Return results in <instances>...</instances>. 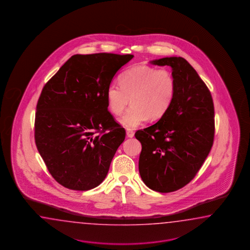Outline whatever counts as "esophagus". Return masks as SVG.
Instances as JSON below:
<instances>
[{
    "label": "esophagus",
    "mask_w": 250,
    "mask_h": 250,
    "mask_svg": "<svg viewBox=\"0 0 250 250\" xmlns=\"http://www.w3.org/2000/svg\"><path fill=\"white\" fill-rule=\"evenodd\" d=\"M126 136H127L128 138H133V136H134V133H133V130L127 129L126 130Z\"/></svg>",
    "instance_id": "obj_1"
}]
</instances>
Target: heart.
Here are the masks:
<instances>
[{
    "label": "heart",
    "instance_id": "obj_1",
    "mask_svg": "<svg viewBox=\"0 0 250 250\" xmlns=\"http://www.w3.org/2000/svg\"><path fill=\"white\" fill-rule=\"evenodd\" d=\"M119 83L109 84L105 97L109 110L116 116L122 114L131 100L132 105L119 119L127 128L164 116L176 92L175 78L167 69L133 67L123 73Z\"/></svg>",
    "mask_w": 250,
    "mask_h": 250
}]
</instances>
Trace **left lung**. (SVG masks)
<instances>
[{
	"instance_id": "1",
	"label": "left lung",
	"mask_w": 250,
	"mask_h": 250,
	"mask_svg": "<svg viewBox=\"0 0 250 250\" xmlns=\"http://www.w3.org/2000/svg\"><path fill=\"white\" fill-rule=\"evenodd\" d=\"M150 62L171 67L176 92L164 116L135 133L142 145L139 172L149 188L169 193L188 185L209 154L214 136V107L206 83L183 57Z\"/></svg>"
}]
</instances>
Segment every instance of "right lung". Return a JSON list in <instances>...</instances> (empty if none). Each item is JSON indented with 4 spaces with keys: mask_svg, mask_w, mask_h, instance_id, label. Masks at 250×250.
Masks as SVG:
<instances>
[{
    "mask_svg": "<svg viewBox=\"0 0 250 250\" xmlns=\"http://www.w3.org/2000/svg\"><path fill=\"white\" fill-rule=\"evenodd\" d=\"M133 55H74L44 85L35 119V141L52 177L86 191L105 179L125 137L107 110L105 91Z\"/></svg>",
    "mask_w": 250,
    "mask_h": 250,
    "instance_id": "add662e5",
    "label": "right lung"
}]
</instances>
